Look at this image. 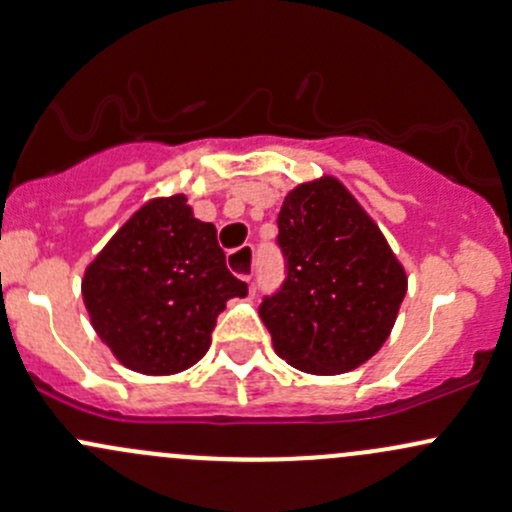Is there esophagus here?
Masks as SVG:
<instances>
[{"mask_svg":"<svg viewBox=\"0 0 512 512\" xmlns=\"http://www.w3.org/2000/svg\"><path fill=\"white\" fill-rule=\"evenodd\" d=\"M254 258H256L254 244H244L239 246V249L229 251L227 263L241 280H251V276H254Z\"/></svg>","mask_w":512,"mask_h":512,"instance_id":"esophagus-1","label":"esophagus"}]
</instances>
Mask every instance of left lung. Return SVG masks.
<instances>
[{
    "label": "left lung",
    "instance_id": "obj_1",
    "mask_svg": "<svg viewBox=\"0 0 512 512\" xmlns=\"http://www.w3.org/2000/svg\"><path fill=\"white\" fill-rule=\"evenodd\" d=\"M285 280L258 307L280 359L334 376L371 359L408 290L386 236L337 178L288 192L278 214Z\"/></svg>",
    "mask_w": 512,
    "mask_h": 512
}]
</instances>
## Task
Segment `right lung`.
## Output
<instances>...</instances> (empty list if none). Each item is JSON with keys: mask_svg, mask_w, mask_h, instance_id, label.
Listing matches in <instances>:
<instances>
[{"mask_svg": "<svg viewBox=\"0 0 512 512\" xmlns=\"http://www.w3.org/2000/svg\"><path fill=\"white\" fill-rule=\"evenodd\" d=\"M217 229L200 222L188 197L151 200L87 266L82 298L97 334L131 371L168 376L210 349L229 298H244Z\"/></svg>", "mask_w": 512, "mask_h": 512, "instance_id": "add662e5", "label": "right lung"}]
</instances>
